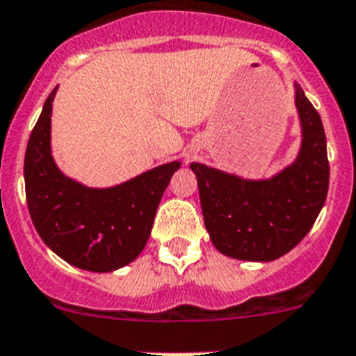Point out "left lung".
I'll return each instance as SVG.
<instances>
[{"label": "left lung", "mask_w": 356, "mask_h": 356, "mask_svg": "<svg viewBox=\"0 0 356 356\" xmlns=\"http://www.w3.org/2000/svg\"><path fill=\"white\" fill-rule=\"evenodd\" d=\"M300 148L293 163L266 179L192 163L210 241L222 255L271 262L291 252L321 213L330 186V163L321 115L293 83Z\"/></svg>", "instance_id": "8db88e82"}]
</instances>
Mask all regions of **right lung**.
<instances>
[{
  "label": "right lung",
  "instance_id": "obj_1",
  "mask_svg": "<svg viewBox=\"0 0 356 356\" xmlns=\"http://www.w3.org/2000/svg\"><path fill=\"white\" fill-rule=\"evenodd\" d=\"M47 97L25 154L26 204L43 243L68 264L108 273L145 250L155 211L181 161L161 164L124 183L92 188L68 177L52 157V103Z\"/></svg>",
  "mask_w": 356,
  "mask_h": 356
}]
</instances>
